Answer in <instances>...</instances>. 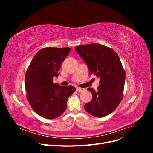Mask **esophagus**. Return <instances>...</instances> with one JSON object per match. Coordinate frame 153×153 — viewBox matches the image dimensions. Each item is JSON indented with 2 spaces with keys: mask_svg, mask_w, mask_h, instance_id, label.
<instances>
[{
  "mask_svg": "<svg viewBox=\"0 0 153 153\" xmlns=\"http://www.w3.org/2000/svg\"><path fill=\"white\" fill-rule=\"evenodd\" d=\"M85 90V89L84 88H81V87H76V91L78 92H81L82 91H84Z\"/></svg>",
  "mask_w": 153,
  "mask_h": 153,
  "instance_id": "obj_1",
  "label": "esophagus"
}]
</instances>
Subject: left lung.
Segmentation results:
<instances>
[{
  "label": "left lung",
  "mask_w": 153,
  "mask_h": 153,
  "mask_svg": "<svg viewBox=\"0 0 153 153\" xmlns=\"http://www.w3.org/2000/svg\"><path fill=\"white\" fill-rule=\"evenodd\" d=\"M75 50L86 62L91 75L100 78L96 91L87 89L92 99L84 108L94 117L106 116L116 109L123 97L125 71L118 55L112 48L98 43L78 46Z\"/></svg>",
  "instance_id": "1"
}]
</instances>
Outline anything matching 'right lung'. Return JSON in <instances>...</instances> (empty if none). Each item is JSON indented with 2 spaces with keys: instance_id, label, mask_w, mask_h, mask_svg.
<instances>
[{
  "instance_id": "add662e5",
  "label": "right lung",
  "mask_w": 153,
  "mask_h": 153,
  "mask_svg": "<svg viewBox=\"0 0 153 153\" xmlns=\"http://www.w3.org/2000/svg\"><path fill=\"white\" fill-rule=\"evenodd\" d=\"M71 48L46 47L34 55L25 76L26 98L36 113L45 119L57 118L67 108V101L75 87L53 84L61 64Z\"/></svg>"
}]
</instances>
